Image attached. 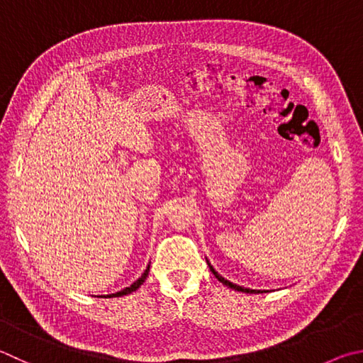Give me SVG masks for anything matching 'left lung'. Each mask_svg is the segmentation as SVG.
I'll list each match as a JSON object with an SVG mask.
<instances>
[{
	"mask_svg": "<svg viewBox=\"0 0 363 363\" xmlns=\"http://www.w3.org/2000/svg\"><path fill=\"white\" fill-rule=\"evenodd\" d=\"M208 265H209V269L211 272H213V274L216 276L217 279H219L222 284H225V286H228L230 289H233V291H238V292H246V294H260V292H267V291H254V289H247V287H241V286H236V284H233V282H230V281H227L225 278H222V276L216 272V269L211 267V263L208 262Z\"/></svg>",
	"mask_w": 363,
	"mask_h": 363,
	"instance_id": "left-lung-1",
	"label": "left lung"
}]
</instances>
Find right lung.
<instances>
[{"instance_id": "add662e5", "label": "right lung", "mask_w": 363, "mask_h": 363, "mask_svg": "<svg viewBox=\"0 0 363 363\" xmlns=\"http://www.w3.org/2000/svg\"><path fill=\"white\" fill-rule=\"evenodd\" d=\"M147 274H149V267L146 268V272L143 273V276L140 279H136L133 284H131L130 287H125L123 291H121V292H116V294H111V295H101V296H104V298H113V296H122V295H128V294H131V292H135L138 287H140L144 281H146V278H147Z\"/></svg>"}]
</instances>
